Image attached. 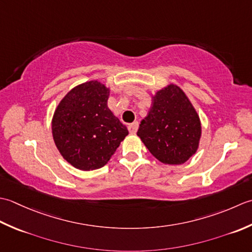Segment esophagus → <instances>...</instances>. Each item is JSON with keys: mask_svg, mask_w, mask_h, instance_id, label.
<instances>
[{"mask_svg": "<svg viewBox=\"0 0 252 252\" xmlns=\"http://www.w3.org/2000/svg\"><path fill=\"white\" fill-rule=\"evenodd\" d=\"M138 129V122H133L131 124L128 125V130L131 133V135H135Z\"/></svg>", "mask_w": 252, "mask_h": 252, "instance_id": "1", "label": "esophagus"}]
</instances>
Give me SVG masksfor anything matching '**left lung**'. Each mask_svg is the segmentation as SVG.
Returning <instances> with one entry per match:
<instances>
[{"label":"left lung","mask_w":252,"mask_h":252,"mask_svg":"<svg viewBox=\"0 0 252 252\" xmlns=\"http://www.w3.org/2000/svg\"><path fill=\"white\" fill-rule=\"evenodd\" d=\"M201 132L191 101L181 87L169 84L151 95V106L137 136L157 160L179 165L196 155Z\"/></svg>","instance_id":"8db88e82"}]
</instances>
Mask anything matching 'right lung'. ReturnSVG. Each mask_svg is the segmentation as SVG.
I'll return each mask as SVG.
<instances>
[{"instance_id": "obj_1", "label": "right lung", "mask_w": 252, "mask_h": 252, "mask_svg": "<svg viewBox=\"0 0 252 252\" xmlns=\"http://www.w3.org/2000/svg\"><path fill=\"white\" fill-rule=\"evenodd\" d=\"M110 88L97 80L74 87L60 101L52 136L64 160L80 171H94L110 161L128 135L127 127L107 106Z\"/></svg>"}]
</instances>
